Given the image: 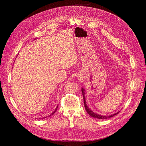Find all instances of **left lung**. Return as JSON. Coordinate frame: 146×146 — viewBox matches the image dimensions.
I'll return each mask as SVG.
<instances>
[{"instance_id":"8db88e82","label":"left lung","mask_w":146,"mask_h":146,"mask_svg":"<svg viewBox=\"0 0 146 146\" xmlns=\"http://www.w3.org/2000/svg\"><path fill=\"white\" fill-rule=\"evenodd\" d=\"M82 94H83V96L84 105H85V110H86V112H88V113L89 114V115L90 117L95 118H98V119H107V118H111V117H113L115 115H117L119 113V111H118V112L114 113V114L111 115H110V116H103V115H101L97 114V113L94 112L92 111L89 109V107H88V106L86 105V101H85V89H84L83 88H82Z\"/></svg>"}]
</instances>
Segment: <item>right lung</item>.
<instances>
[{"label":"right lung","instance_id":"add662e5","mask_svg":"<svg viewBox=\"0 0 146 146\" xmlns=\"http://www.w3.org/2000/svg\"><path fill=\"white\" fill-rule=\"evenodd\" d=\"M58 105H57V108H56V110H54V112H52V113H51V114L50 115H52V114H54V113H55V112H56V111H57V108H58ZM39 119H40V118H39Z\"/></svg>","mask_w":146,"mask_h":146}]
</instances>
